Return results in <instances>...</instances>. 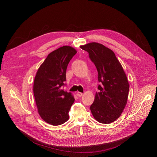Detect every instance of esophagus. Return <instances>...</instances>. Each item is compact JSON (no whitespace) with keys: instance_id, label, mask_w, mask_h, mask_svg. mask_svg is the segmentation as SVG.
I'll return each instance as SVG.
<instances>
[{"instance_id":"obj_1","label":"esophagus","mask_w":157,"mask_h":157,"mask_svg":"<svg viewBox=\"0 0 157 157\" xmlns=\"http://www.w3.org/2000/svg\"><path fill=\"white\" fill-rule=\"evenodd\" d=\"M77 95H78L79 97H81L83 95V93H81V92H78V93H77Z\"/></svg>"}]
</instances>
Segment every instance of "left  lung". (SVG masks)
Wrapping results in <instances>:
<instances>
[{"instance_id": "left-lung-1", "label": "left lung", "mask_w": 157, "mask_h": 157, "mask_svg": "<svg viewBox=\"0 0 157 157\" xmlns=\"http://www.w3.org/2000/svg\"><path fill=\"white\" fill-rule=\"evenodd\" d=\"M80 48L88 52L101 84L90 106L91 113L98 122L110 124L120 117L127 103L129 85L126 75L114 52L103 44L93 42Z\"/></svg>"}]
</instances>
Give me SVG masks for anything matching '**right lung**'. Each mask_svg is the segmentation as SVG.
Wrapping results in <instances>:
<instances>
[{
  "label": "right lung",
  "mask_w": 157,
  "mask_h": 157,
  "mask_svg": "<svg viewBox=\"0 0 157 157\" xmlns=\"http://www.w3.org/2000/svg\"><path fill=\"white\" fill-rule=\"evenodd\" d=\"M75 49L63 46L51 52L40 66L33 83V94L41 118L53 126L65 123L75 101L71 93L62 89L65 86L67 66L75 55Z\"/></svg>",
  "instance_id": "obj_1"
}]
</instances>
